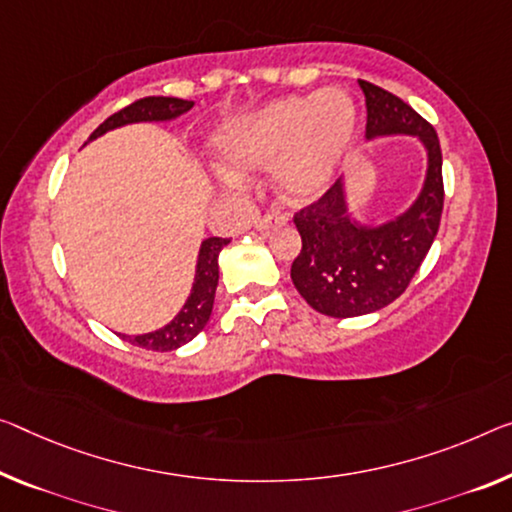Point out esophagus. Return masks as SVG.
<instances>
[{
    "label": "esophagus",
    "mask_w": 512,
    "mask_h": 512,
    "mask_svg": "<svg viewBox=\"0 0 512 512\" xmlns=\"http://www.w3.org/2000/svg\"><path fill=\"white\" fill-rule=\"evenodd\" d=\"M286 222V217L281 215V212H265L263 217H258L256 222H254V226L258 231H272L274 226H279V224H283Z\"/></svg>",
    "instance_id": "esophagus-1"
}]
</instances>
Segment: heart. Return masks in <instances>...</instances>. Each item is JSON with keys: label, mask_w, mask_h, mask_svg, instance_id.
I'll return each mask as SVG.
<instances>
[{"label": "heart", "mask_w": 512, "mask_h": 512, "mask_svg": "<svg viewBox=\"0 0 512 512\" xmlns=\"http://www.w3.org/2000/svg\"><path fill=\"white\" fill-rule=\"evenodd\" d=\"M357 130V107L343 89L290 96L224 128L217 151L231 171L277 162L274 178L293 201L316 196L332 180Z\"/></svg>", "instance_id": "1"}]
</instances>
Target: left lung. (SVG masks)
<instances>
[{
    "mask_svg": "<svg viewBox=\"0 0 512 512\" xmlns=\"http://www.w3.org/2000/svg\"><path fill=\"white\" fill-rule=\"evenodd\" d=\"M366 137L414 135L428 148L426 185L414 206L393 222L368 229L345 210L341 180L293 215L302 249L290 279L311 309L329 318H355L405 293L432 247L444 210L442 148L432 125L407 102L366 80Z\"/></svg>",
    "mask_w": 512,
    "mask_h": 512,
    "instance_id": "left-lung-1",
    "label": "left lung"
}]
</instances>
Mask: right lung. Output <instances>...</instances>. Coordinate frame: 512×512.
Instances as JSON below:
<instances>
[{
    "mask_svg": "<svg viewBox=\"0 0 512 512\" xmlns=\"http://www.w3.org/2000/svg\"><path fill=\"white\" fill-rule=\"evenodd\" d=\"M194 102L192 100H180V98H164V96H148L139 98L132 105L119 109V112L109 116L105 123H100L96 130L91 132V139L105 135L107 130L119 128V125L137 123V121H171L176 116L190 112ZM224 245H229L226 238H208L203 240L199 251V263H196V277L192 293L187 297L183 309L178 316L164 325L157 332H148L141 336H123L128 338L132 345H139L144 350L155 352H167L176 350L180 345L190 343L192 338L206 327L212 313V302H215V290L219 281V265L217 256Z\"/></svg>",
    "mask_w": 512,
    "mask_h": 512,
    "instance_id": "right-lung-1",
    "label": "right lung"
}]
</instances>
